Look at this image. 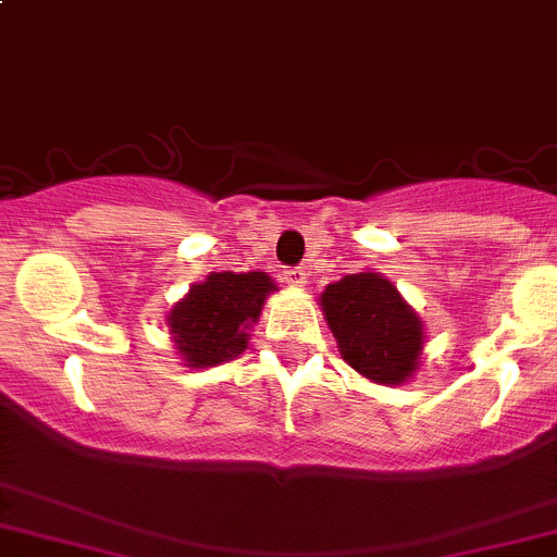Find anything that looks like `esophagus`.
<instances>
[{"mask_svg": "<svg viewBox=\"0 0 557 557\" xmlns=\"http://www.w3.org/2000/svg\"><path fill=\"white\" fill-rule=\"evenodd\" d=\"M283 280L288 285H294V288H301V285L307 283V272L301 267H294V269H285L283 272Z\"/></svg>", "mask_w": 557, "mask_h": 557, "instance_id": "1", "label": "esophagus"}]
</instances>
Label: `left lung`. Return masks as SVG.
I'll list each match as a JSON object with an SVG mask.
<instances>
[{
	"label": "left lung",
	"mask_w": 557,
	"mask_h": 557,
	"mask_svg": "<svg viewBox=\"0 0 557 557\" xmlns=\"http://www.w3.org/2000/svg\"><path fill=\"white\" fill-rule=\"evenodd\" d=\"M321 310L337 339L339 356L359 375L383 386H399L419 367L424 323L377 272L345 274L326 285Z\"/></svg>",
	"instance_id": "left-lung-1"
}]
</instances>
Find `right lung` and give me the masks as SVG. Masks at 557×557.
<instances>
[{"label":"right lung","mask_w":557,"mask_h":557,"mask_svg":"<svg viewBox=\"0 0 557 557\" xmlns=\"http://www.w3.org/2000/svg\"><path fill=\"white\" fill-rule=\"evenodd\" d=\"M277 290L267 272H212L169 312L176 354L190 367H218L245 354L250 326Z\"/></svg>","instance_id":"right-lung-1"}]
</instances>
